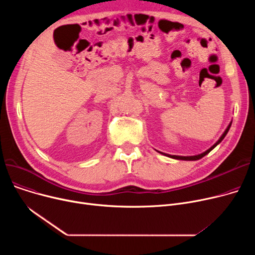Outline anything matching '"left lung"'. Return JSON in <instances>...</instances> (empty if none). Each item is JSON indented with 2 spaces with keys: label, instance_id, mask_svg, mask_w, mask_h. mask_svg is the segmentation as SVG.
I'll use <instances>...</instances> for the list:
<instances>
[{
  "label": "left lung",
  "instance_id": "left-lung-1",
  "mask_svg": "<svg viewBox=\"0 0 255 255\" xmlns=\"http://www.w3.org/2000/svg\"><path fill=\"white\" fill-rule=\"evenodd\" d=\"M231 126H232V122L230 123V125L227 126V128L225 129V131L223 132V134L220 136V138L214 143L210 149H208L207 151H205L204 153H202V154H198V155H194V156H177V155H169V154H165V153H161V152H159V153H161L162 155H164V156H167V157H169V158H172V159H177V160H186V161H195V160H198V159H202L203 157H205L207 154H209L214 148H215V146L217 145V144H219L222 140H223V138L225 137V135L227 134V132H229V130H230V128H231Z\"/></svg>",
  "mask_w": 255,
  "mask_h": 255
}]
</instances>
